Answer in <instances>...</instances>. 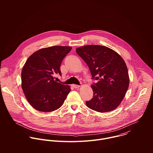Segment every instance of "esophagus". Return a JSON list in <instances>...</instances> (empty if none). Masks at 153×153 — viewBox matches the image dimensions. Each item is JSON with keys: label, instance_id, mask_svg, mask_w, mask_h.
<instances>
[{"label": "esophagus", "instance_id": "esophagus-1", "mask_svg": "<svg viewBox=\"0 0 153 153\" xmlns=\"http://www.w3.org/2000/svg\"><path fill=\"white\" fill-rule=\"evenodd\" d=\"M72 86L74 87V88H79V87L80 86V85H75V84L72 85Z\"/></svg>", "mask_w": 153, "mask_h": 153}]
</instances>
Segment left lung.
<instances>
[{
	"instance_id": "obj_1",
	"label": "left lung",
	"mask_w": 153,
	"mask_h": 153,
	"mask_svg": "<svg viewBox=\"0 0 153 153\" xmlns=\"http://www.w3.org/2000/svg\"><path fill=\"white\" fill-rule=\"evenodd\" d=\"M77 54L90 68L93 97L86 102L89 108L99 113L111 111L118 107L128 90L129 78L122 57L105 46L90 45L76 48Z\"/></svg>"
}]
</instances>
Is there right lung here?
Instances as JSON below:
<instances>
[{
  "label": "right lung",
  "mask_w": 153,
  "mask_h": 153,
  "mask_svg": "<svg viewBox=\"0 0 153 153\" xmlns=\"http://www.w3.org/2000/svg\"><path fill=\"white\" fill-rule=\"evenodd\" d=\"M71 49L65 46L42 48L26 61L21 73L22 88L30 104L37 111L57 110L70 92V86L56 82L53 74L61 75L62 62Z\"/></svg>",
  "instance_id": "add662e5"
}]
</instances>
